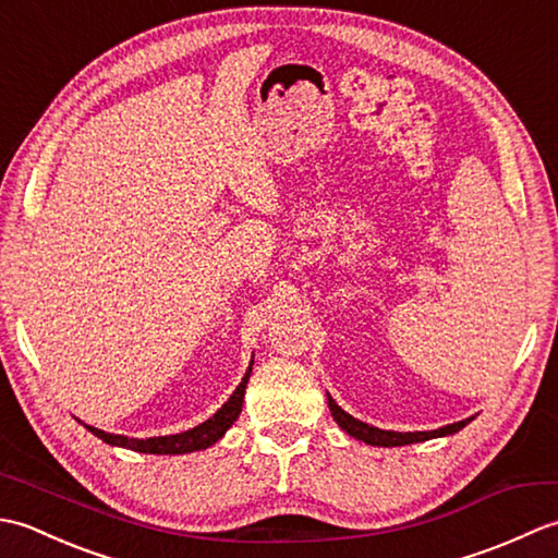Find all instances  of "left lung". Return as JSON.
Returning a JSON list of instances; mask_svg holds the SVG:
<instances>
[{"label": "left lung", "instance_id": "8db88e82", "mask_svg": "<svg viewBox=\"0 0 558 558\" xmlns=\"http://www.w3.org/2000/svg\"><path fill=\"white\" fill-rule=\"evenodd\" d=\"M328 408H330V414H333V420L338 422L342 432H348L350 436L357 438V441H364L369 446H384V448L408 446V444L429 441V438L456 434L470 422V420H462V422H456V424H446V426H441V429H434V432H386V429H378V426L354 420L352 414H348L345 410L338 408V402L330 396H328Z\"/></svg>", "mask_w": 558, "mask_h": 558}]
</instances>
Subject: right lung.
Listing matches in <instances>:
<instances>
[{
	"instance_id": "obj_1",
	"label": "right lung",
	"mask_w": 558,
	"mask_h": 558,
	"mask_svg": "<svg viewBox=\"0 0 558 558\" xmlns=\"http://www.w3.org/2000/svg\"><path fill=\"white\" fill-rule=\"evenodd\" d=\"M252 364L242 378V384L234 388V393L230 396V400L213 414L210 420H206L204 424L194 426V429L182 432V434H172V436H153V438H129L122 434H108L102 429H96V426L83 424L90 434H96L98 438H102L105 444L110 446H120V448H129V450H138V453H156V456H182V453H194V450H204L208 446H213L222 438V434L230 429L234 424V420L240 417L242 412V402H244V390L248 384V376H252Z\"/></svg>"
}]
</instances>
